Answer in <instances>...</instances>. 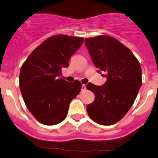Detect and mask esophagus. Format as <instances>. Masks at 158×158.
<instances>
[{
  "label": "esophagus",
  "mask_w": 158,
  "mask_h": 158,
  "mask_svg": "<svg viewBox=\"0 0 158 158\" xmlns=\"http://www.w3.org/2000/svg\"><path fill=\"white\" fill-rule=\"evenodd\" d=\"M86 86H85L84 84H83L82 85V89H81V90H82V91H85V90H86Z\"/></svg>",
  "instance_id": "esophagus-1"
}]
</instances>
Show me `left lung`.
<instances>
[{"instance_id":"left-lung-1","label":"left lung","mask_w":158,"mask_h":158,"mask_svg":"<svg viewBox=\"0 0 158 158\" xmlns=\"http://www.w3.org/2000/svg\"><path fill=\"white\" fill-rule=\"evenodd\" d=\"M85 45L95 66L105 72L107 77L102 86L92 83L86 86L95 95L86 111L97 123L113 125L125 116L135 101L142 85L140 64L131 51L113 37L86 38Z\"/></svg>"}]
</instances>
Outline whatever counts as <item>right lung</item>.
Here are the masks:
<instances>
[{
    "label": "right lung",
    "mask_w": 158,
    "mask_h": 158,
    "mask_svg": "<svg viewBox=\"0 0 158 158\" xmlns=\"http://www.w3.org/2000/svg\"><path fill=\"white\" fill-rule=\"evenodd\" d=\"M84 42L82 37L54 35L28 56L20 70L19 86L28 110L45 125L59 124L66 117L71 101L82 84L60 78L62 69Z\"/></svg>",
    "instance_id": "add662e5"
}]
</instances>
